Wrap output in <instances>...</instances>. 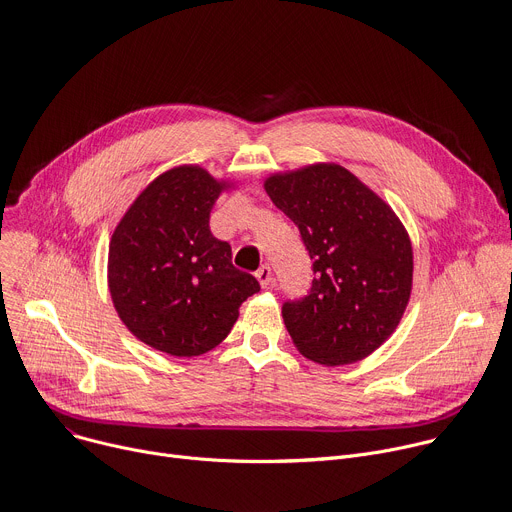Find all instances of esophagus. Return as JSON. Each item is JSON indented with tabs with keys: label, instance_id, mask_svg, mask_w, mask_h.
I'll list each match as a JSON object with an SVG mask.
<instances>
[{
	"label": "esophagus",
	"instance_id": "esophagus-1",
	"mask_svg": "<svg viewBox=\"0 0 512 512\" xmlns=\"http://www.w3.org/2000/svg\"><path fill=\"white\" fill-rule=\"evenodd\" d=\"M255 277L259 280L261 288H267L271 284V267L269 265H261L257 271H255Z\"/></svg>",
	"mask_w": 512,
	"mask_h": 512
}]
</instances>
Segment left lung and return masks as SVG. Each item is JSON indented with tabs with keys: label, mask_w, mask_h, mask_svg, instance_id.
<instances>
[{
	"label": "left lung",
	"mask_w": 512,
	"mask_h": 512,
	"mask_svg": "<svg viewBox=\"0 0 512 512\" xmlns=\"http://www.w3.org/2000/svg\"><path fill=\"white\" fill-rule=\"evenodd\" d=\"M265 192L294 220L312 259L310 292L282 306L296 349L329 367L374 353L412 290V247L398 216L333 163L275 173Z\"/></svg>",
	"instance_id": "8db88e82"
}]
</instances>
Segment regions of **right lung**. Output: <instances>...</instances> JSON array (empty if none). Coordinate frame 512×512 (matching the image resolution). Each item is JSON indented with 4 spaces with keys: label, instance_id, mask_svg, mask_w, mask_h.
<instances>
[{
    "label": "right lung",
    "instance_id": "1",
    "mask_svg": "<svg viewBox=\"0 0 512 512\" xmlns=\"http://www.w3.org/2000/svg\"><path fill=\"white\" fill-rule=\"evenodd\" d=\"M228 185L183 165L151 181L118 222L108 286L128 331L173 357H194L226 339L259 282L232 265L210 212Z\"/></svg>",
    "mask_w": 512,
    "mask_h": 512
}]
</instances>
